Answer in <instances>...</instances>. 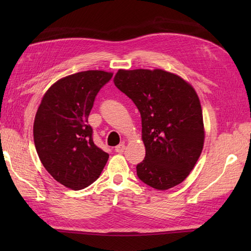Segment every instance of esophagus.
Returning <instances> with one entry per match:
<instances>
[{
  "label": "esophagus",
  "instance_id": "obj_1",
  "mask_svg": "<svg viewBox=\"0 0 251 251\" xmlns=\"http://www.w3.org/2000/svg\"><path fill=\"white\" fill-rule=\"evenodd\" d=\"M124 150H125V145H124V143H121V145L115 147V152L116 153H123V152H124Z\"/></svg>",
  "mask_w": 251,
  "mask_h": 251
}]
</instances>
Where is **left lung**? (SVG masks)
<instances>
[{"label":"left lung","instance_id":"obj_1","mask_svg":"<svg viewBox=\"0 0 251 251\" xmlns=\"http://www.w3.org/2000/svg\"><path fill=\"white\" fill-rule=\"evenodd\" d=\"M114 84L140 112L146 157L137 176L156 190H168L188 177L204 146L201 106L194 88L174 73L119 70Z\"/></svg>","mask_w":251,"mask_h":251}]
</instances>
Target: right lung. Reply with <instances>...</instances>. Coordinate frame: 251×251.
Segmentation results:
<instances>
[{
    "label": "right lung",
    "mask_w": 251,
    "mask_h": 251,
    "mask_svg": "<svg viewBox=\"0 0 251 251\" xmlns=\"http://www.w3.org/2000/svg\"><path fill=\"white\" fill-rule=\"evenodd\" d=\"M113 73L89 70L57 81L37 109L34 145L51 177L67 188H87L99 178L109 154L94 143L88 116L99 90Z\"/></svg>",
    "instance_id": "right-lung-1"
}]
</instances>
